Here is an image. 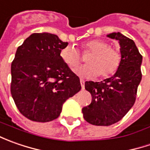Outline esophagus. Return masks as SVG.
Segmentation results:
<instances>
[{"label": "esophagus", "mask_w": 150, "mask_h": 150, "mask_svg": "<svg viewBox=\"0 0 150 150\" xmlns=\"http://www.w3.org/2000/svg\"><path fill=\"white\" fill-rule=\"evenodd\" d=\"M84 80L83 79H80V83H81V87H82V89H84Z\"/></svg>", "instance_id": "1"}]
</instances>
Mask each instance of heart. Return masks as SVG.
<instances>
[{
  "mask_svg": "<svg viewBox=\"0 0 150 150\" xmlns=\"http://www.w3.org/2000/svg\"><path fill=\"white\" fill-rule=\"evenodd\" d=\"M85 51L92 52L87 57V65L77 67L74 72L81 78H93L99 75L108 78L117 71L121 61V55L116 48L108 47V43L102 39H93L84 44ZM60 57L70 69H74L80 62L78 49L68 45L60 51Z\"/></svg>",
  "mask_w": 150,
  "mask_h": 150,
  "instance_id": "1",
  "label": "heart"
}]
</instances>
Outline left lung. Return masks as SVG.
I'll use <instances>...</instances> for the list:
<instances>
[{"mask_svg": "<svg viewBox=\"0 0 150 150\" xmlns=\"http://www.w3.org/2000/svg\"><path fill=\"white\" fill-rule=\"evenodd\" d=\"M107 37L118 42L121 61L112 77L101 82L85 83V89L92 95V103L83 108L82 112L88 123L97 126H109L123 118L134 104L142 78L143 57L134 42L120 32H112Z\"/></svg>", "mask_w": 150, "mask_h": 150, "instance_id": "left-lung-1", "label": "left lung"}]
</instances>
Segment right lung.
I'll return each instance as SVG.
<instances>
[{"label": "right lung", "mask_w": 150, "mask_h": 150, "mask_svg": "<svg viewBox=\"0 0 150 150\" xmlns=\"http://www.w3.org/2000/svg\"><path fill=\"white\" fill-rule=\"evenodd\" d=\"M67 44L54 34L33 33L16 50L11 68V93L28 119L54 120L65 101L81 90L79 78L60 57Z\"/></svg>", "instance_id": "right-lung-1"}]
</instances>
